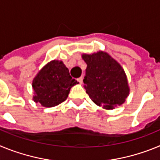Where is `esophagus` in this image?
Returning a JSON list of instances; mask_svg holds the SVG:
<instances>
[{
    "mask_svg": "<svg viewBox=\"0 0 160 160\" xmlns=\"http://www.w3.org/2000/svg\"><path fill=\"white\" fill-rule=\"evenodd\" d=\"M82 80H83V78L82 77H80L79 78H78V82L80 84H82Z\"/></svg>",
    "mask_w": 160,
    "mask_h": 160,
    "instance_id": "34e87169",
    "label": "esophagus"
}]
</instances>
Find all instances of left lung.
Returning a JSON list of instances; mask_svg holds the SVG:
<instances>
[{"instance_id":"left-lung-1","label":"left lung","mask_w":160,"mask_h":160,"mask_svg":"<svg viewBox=\"0 0 160 160\" xmlns=\"http://www.w3.org/2000/svg\"><path fill=\"white\" fill-rule=\"evenodd\" d=\"M82 58L87 65L83 82L90 99L107 110L123 104L130 88L121 65L104 51L82 53Z\"/></svg>"}]
</instances>
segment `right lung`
I'll return each instance as SVG.
<instances>
[{
  "instance_id": "add662e5",
  "label": "right lung",
  "mask_w": 160,
  "mask_h": 160,
  "mask_svg": "<svg viewBox=\"0 0 160 160\" xmlns=\"http://www.w3.org/2000/svg\"><path fill=\"white\" fill-rule=\"evenodd\" d=\"M78 83L70 75L63 62L50 61L39 70L32 80L34 92L32 100L42 107H56L67 98L71 87Z\"/></svg>"
}]
</instances>
